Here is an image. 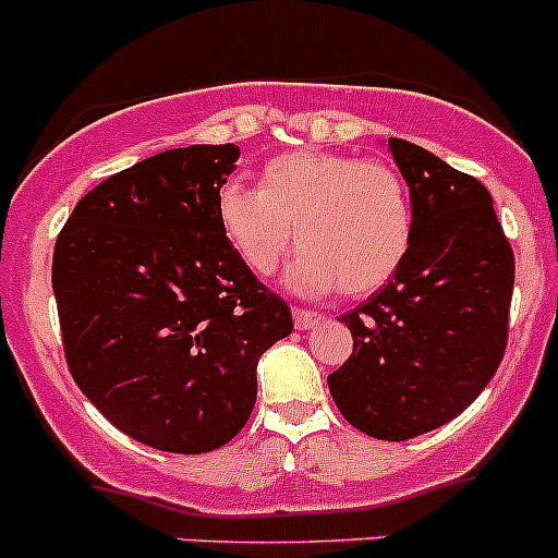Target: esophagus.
<instances>
[{"instance_id": "1", "label": "esophagus", "mask_w": 558, "mask_h": 558, "mask_svg": "<svg viewBox=\"0 0 558 558\" xmlns=\"http://www.w3.org/2000/svg\"><path fill=\"white\" fill-rule=\"evenodd\" d=\"M318 322H322V316H318V313L305 311V307H294V327L296 329H311V327H316Z\"/></svg>"}]
</instances>
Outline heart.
I'll return each instance as SVG.
<instances>
[{"label": "heart", "instance_id": "b5f03b06", "mask_svg": "<svg viewBox=\"0 0 558 558\" xmlns=\"http://www.w3.org/2000/svg\"><path fill=\"white\" fill-rule=\"evenodd\" d=\"M226 242L256 275L275 272L300 245L289 283L305 294L338 289L365 296L381 289L414 242L405 182L381 160L340 153H286L262 169L258 187L226 182L218 193Z\"/></svg>", "mask_w": 558, "mask_h": 558}]
</instances>
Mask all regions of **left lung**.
I'll return each mask as SVG.
<instances>
[{
	"mask_svg": "<svg viewBox=\"0 0 558 558\" xmlns=\"http://www.w3.org/2000/svg\"><path fill=\"white\" fill-rule=\"evenodd\" d=\"M387 147L409 185L414 242L389 283L343 316L354 351L327 384L356 430L405 441L456 420L494 378L515 256L483 182L403 138Z\"/></svg>",
	"mask_w": 558,
	"mask_h": 558,
	"instance_id": "obj_1",
	"label": "left lung"
}]
</instances>
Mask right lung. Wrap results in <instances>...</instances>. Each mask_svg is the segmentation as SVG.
Returning <instances> with one entry per match:
<instances>
[{"instance_id":"obj_1","label":"right lung","mask_w":558,"mask_h":558,"mask_svg":"<svg viewBox=\"0 0 558 558\" xmlns=\"http://www.w3.org/2000/svg\"><path fill=\"white\" fill-rule=\"evenodd\" d=\"M236 158L234 144H193L130 166L75 204L53 247L70 373L113 428L155 450L234 439L258 356L294 329L220 231Z\"/></svg>"}]
</instances>
